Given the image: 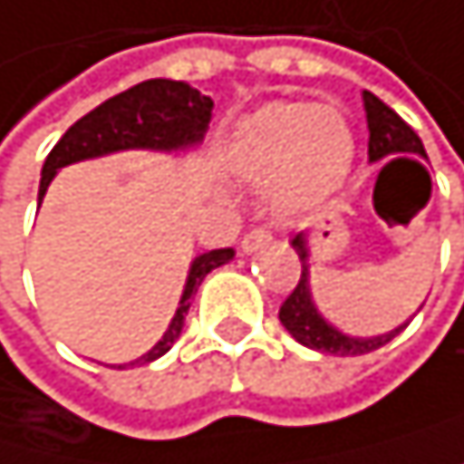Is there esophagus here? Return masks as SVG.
Instances as JSON below:
<instances>
[{
	"mask_svg": "<svg viewBox=\"0 0 464 464\" xmlns=\"http://www.w3.org/2000/svg\"><path fill=\"white\" fill-rule=\"evenodd\" d=\"M267 239H271V234H267V227H251L247 234L242 237V251L245 254H251V251H256V247H262Z\"/></svg>",
	"mask_w": 464,
	"mask_h": 464,
	"instance_id": "esophagus-1",
	"label": "esophagus"
}]
</instances>
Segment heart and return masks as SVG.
<instances>
[{"mask_svg":"<svg viewBox=\"0 0 464 464\" xmlns=\"http://www.w3.org/2000/svg\"><path fill=\"white\" fill-rule=\"evenodd\" d=\"M225 156L245 179H271L279 210H299L342 182L353 160V133L336 108L279 99L242 119Z\"/></svg>","mask_w":464,"mask_h":464,"instance_id":"b5f03b06","label":"heart"}]
</instances>
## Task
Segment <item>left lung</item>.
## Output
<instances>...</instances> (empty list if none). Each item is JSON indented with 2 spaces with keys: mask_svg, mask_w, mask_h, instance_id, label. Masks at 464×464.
Wrapping results in <instances>:
<instances>
[{
  "mask_svg": "<svg viewBox=\"0 0 464 464\" xmlns=\"http://www.w3.org/2000/svg\"><path fill=\"white\" fill-rule=\"evenodd\" d=\"M365 99V116H368V160L379 162V160H388V156H395L396 152H413L414 156H425L422 148V139L413 133V128L405 122V119L391 111L388 105L379 96H373L371 91L362 93ZM396 160H411L413 157H396ZM393 162V160H391ZM294 251L299 254L302 262V276L296 282V288L291 291V296L282 302L279 308V322L285 325L299 345L304 348H314L322 353H334V356H359V353H371L376 348L388 345V342L400 334L405 325L393 328L391 334L382 336H351V334H342L339 328H334L331 322H325L316 311L314 296H311V282H308V237L296 234L291 239Z\"/></svg>",
  "mask_w": 464,
  "mask_h": 464,
  "instance_id": "obj_1",
  "label": "left lung"
}]
</instances>
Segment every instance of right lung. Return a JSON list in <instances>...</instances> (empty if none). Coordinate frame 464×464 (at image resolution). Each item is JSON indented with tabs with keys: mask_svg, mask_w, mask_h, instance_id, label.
Instances as JSON below:
<instances>
[{
	"mask_svg": "<svg viewBox=\"0 0 464 464\" xmlns=\"http://www.w3.org/2000/svg\"><path fill=\"white\" fill-rule=\"evenodd\" d=\"M213 102L210 96H202L197 88L185 85V82L173 79H148L139 85L111 96L102 102L99 108L85 113L73 122L53 150L48 153L42 168V182H39V202L48 190L51 179L59 168L73 165L82 160H93V156H105L116 150H130V148H148V150H185L202 142V136L210 122ZM234 259V247H219V251L199 254L190 262L188 282L176 308L165 336L156 345L142 353L128 365H148L153 359L165 356L173 342L179 339L185 328V314L190 308V299L202 285V279L225 262ZM125 368V365H119Z\"/></svg>",
	"mask_w": 464,
	"mask_h": 464,
	"instance_id": "obj_1",
	"label": "right lung"
}]
</instances>
